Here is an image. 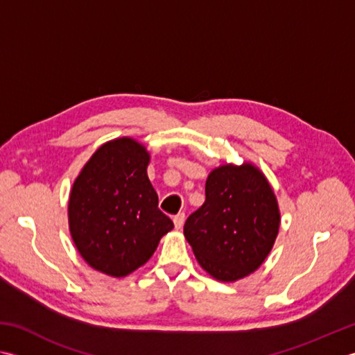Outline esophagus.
<instances>
[{"mask_svg": "<svg viewBox=\"0 0 355 355\" xmlns=\"http://www.w3.org/2000/svg\"><path fill=\"white\" fill-rule=\"evenodd\" d=\"M184 220H186L184 214H178V215H175V217H173V225H175V229H177V231H180V229L183 227V225H184Z\"/></svg>", "mask_w": 355, "mask_h": 355, "instance_id": "1", "label": "esophagus"}]
</instances>
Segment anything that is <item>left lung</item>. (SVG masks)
<instances>
[{
	"label": "left lung",
	"mask_w": 355,
	"mask_h": 355,
	"mask_svg": "<svg viewBox=\"0 0 355 355\" xmlns=\"http://www.w3.org/2000/svg\"><path fill=\"white\" fill-rule=\"evenodd\" d=\"M205 192L203 206L186 220L184 239L212 279H245L263 265L279 235L282 214L272 186L246 159L214 168Z\"/></svg>",
	"instance_id": "1"
}]
</instances>
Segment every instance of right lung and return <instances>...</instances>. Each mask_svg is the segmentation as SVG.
Returning a JSON list of instances; mask_svg holds the SVG:
<instances>
[{
    "mask_svg": "<svg viewBox=\"0 0 355 355\" xmlns=\"http://www.w3.org/2000/svg\"><path fill=\"white\" fill-rule=\"evenodd\" d=\"M150 152L132 137L103 143L73 180L69 231L90 268L121 279L148 263L173 229L148 177Z\"/></svg>",
    "mask_w": 355,
    "mask_h": 355,
    "instance_id": "1",
    "label": "right lung"
}]
</instances>
